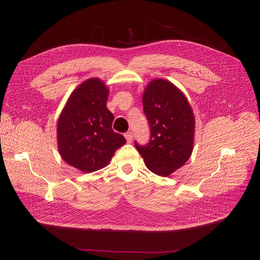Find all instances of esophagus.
<instances>
[{"mask_svg": "<svg viewBox=\"0 0 260 260\" xmlns=\"http://www.w3.org/2000/svg\"><path fill=\"white\" fill-rule=\"evenodd\" d=\"M124 137H125V139H127V142L128 143H131L132 142V139H133V135H132V132H127V133H124Z\"/></svg>", "mask_w": 260, "mask_h": 260, "instance_id": "34e87169", "label": "esophagus"}]
</instances>
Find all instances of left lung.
Returning a JSON list of instances; mask_svg holds the SVG:
<instances>
[{
	"label": "left lung",
	"mask_w": 260,
	"mask_h": 260,
	"mask_svg": "<svg viewBox=\"0 0 260 260\" xmlns=\"http://www.w3.org/2000/svg\"><path fill=\"white\" fill-rule=\"evenodd\" d=\"M143 111L151 128L149 142L138 152L155 175L167 177L182 167L193 151L195 119L184 94L164 79L148 83L143 93Z\"/></svg>",
	"instance_id": "obj_1"
}]
</instances>
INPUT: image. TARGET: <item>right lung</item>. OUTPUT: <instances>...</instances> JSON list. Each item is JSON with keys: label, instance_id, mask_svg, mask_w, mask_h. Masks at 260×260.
<instances>
[{"label": "right lung", "instance_id": "right-lung-1", "mask_svg": "<svg viewBox=\"0 0 260 260\" xmlns=\"http://www.w3.org/2000/svg\"><path fill=\"white\" fill-rule=\"evenodd\" d=\"M109 90L99 78L82 82L69 96L57 122L58 151L68 165L83 172L104 168L125 143L113 130Z\"/></svg>", "mask_w": 260, "mask_h": 260}]
</instances>
